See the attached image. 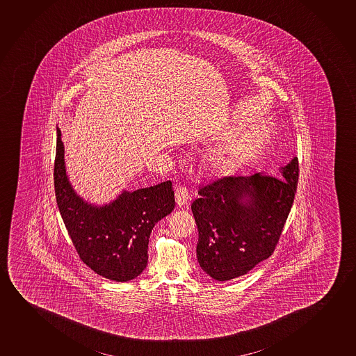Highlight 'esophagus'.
Segmentation results:
<instances>
[{"label": "esophagus", "mask_w": 356, "mask_h": 356, "mask_svg": "<svg viewBox=\"0 0 356 356\" xmlns=\"http://www.w3.org/2000/svg\"><path fill=\"white\" fill-rule=\"evenodd\" d=\"M176 204L179 207L185 206L190 200V193L185 186H179L175 190Z\"/></svg>", "instance_id": "1"}]
</instances>
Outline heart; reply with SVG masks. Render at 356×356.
<instances>
[{
	"label": "heart",
	"instance_id": "1",
	"mask_svg": "<svg viewBox=\"0 0 356 356\" xmlns=\"http://www.w3.org/2000/svg\"><path fill=\"white\" fill-rule=\"evenodd\" d=\"M214 161V168L222 174H227L232 170V165H234V159L232 154L224 153V154L218 155Z\"/></svg>",
	"mask_w": 356,
	"mask_h": 356
}]
</instances>
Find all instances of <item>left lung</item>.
I'll return each instance as SVG.
<instances>
[{
  "label": "left lung",
  "mask_w": 356,
  "mask_h": 356,
  "mask_svg": "<svg viewBox=\"0 0 356 356\" xmlns=\"http://www.w3.org/2000/svg\"><path fill=\"white\" fill-rule=\"evenodd\" d=\"M298 181L295 156L277 176H224L203 186L191 206L201 268L225 282L270 257L294 203Z\"/></svg>",
  "instance_id": "8db88e82"
}]
</instances>
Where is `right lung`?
Instances as JSON below:
<instances>
[{
  "mask_svg": "<svg viewBox=\"0 0 356 356\" xmlns=\"http://www.w3.org/2000/svg\"><path fill=\"white\" fill-rule=\"evenodd\" d=\"M54 184L62 219L83 262L110 280L137 278L148 263L150 232L174 211L171 181L122 191L108 204L93 206L78 196L68 181L61 131L57 129Z\"/></svg>",
  "mask_w": 356,
  "mask_h": 356,
  "instance_id": "obj_1",
  "label": "right lung"
}]
</instances>
